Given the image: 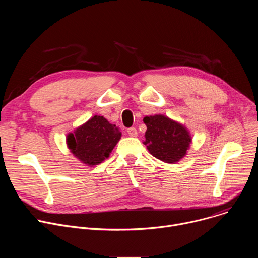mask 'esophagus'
<instances>
[{
	"label": "esophagus",
	"mask_w": 258,
	"mask_h": 258,
	"mask_svg": "<svg viewBox=\"0 0 258 258\" xmlns=\"http://www.w3.org/2000/svg\"><path fill=\"white\" fill-rule=\"evenodd\" d=\"M127 134H128V136H131V137H137V136H138V132H137V130H136L135 127H130V128H127Z\"/></svg>",
	"instance_id": "esophagus-1"
}]
</instances>
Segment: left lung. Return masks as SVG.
I'll return each mask as SVG.
<instances>
[{"label": "left lung", "instance_id": "obj_1", "mask_svg": "<svg viewBox=\"0 0 258 258\" xmlns=\"http://www.w3.org/2000/svg\"><path fill=\"white\" fill-rule=\"evenodd\" d=\"M147 126L144 144L156 158L175 163L186 155L191 137L185 126L164 115L144 117Z\"/></svg>", "mask_w": 258, "mask_h": 258}]
</instances>
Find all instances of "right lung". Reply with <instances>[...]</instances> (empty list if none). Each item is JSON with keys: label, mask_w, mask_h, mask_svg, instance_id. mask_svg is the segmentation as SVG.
Here are the masks:
<instances>
[{"label": "right lung", "mask_w": 258, "mask_h": 258, "mask_svg": "<svg viewBox=\"0 0 258 258\" xmlns=\"http://www.w3.org/2000/svg\"><path fill=\"white\" fill-rule=\"evenodd\" d=\"M121 137L119 128L103 116L95 115L85 124L67 136L71 152L82 162L97 165L109 157Z\"/></svg>", "instance_id": "obj_1"}]
</instances>
